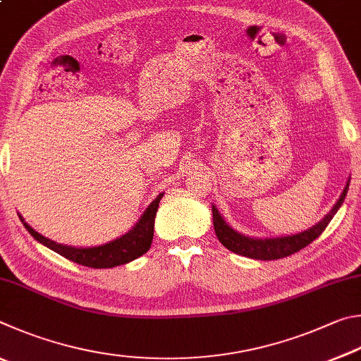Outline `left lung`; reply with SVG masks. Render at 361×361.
I'll list each match as a JSON object with an SVG mask.
<instances>
[{
  "label": "left lung",
  "mask_w": 361,
  "mask_h": 361,
  "mask_svg": "<svg viewBox=\"0 0 361 361\" xmlns=\"http://www.w3.org/2000/svg\"><path fill=\"white\" fill-rule=\"evenodd\" d=\"M350 177L347 180L343 193H341L336 204L331 207V211L320 220L319 224H315L311 228H307L296 235L288 236H276V238H252L245 236L243 233L233 230L231 226L225 222L222 214L217 211V207L212 204V220H214V230L219 241L222 243L226 249L235 252L238 255L254 258V260H277V258H283L300 252L305 249L306 245L311 244L315 238H319L324 230L331 222L334 214L339 211V207L343 206L344 200L347 197V190H349Z\"/></svg>",
  "instance_id": "obj_1"
}]
</instances>
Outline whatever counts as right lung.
I'll return each instance as SVG.
<instances>
[{"instance_id": "right-lung-1", "label": "right lung", "mask_w": 361, "mask_h": 361, "mask_svg": "<svg viewBox=\"0 0 361 361\" xmlns=\"http://www.w3.org/2000/svg\"><path fill=\"white\" fill-rule=\"evenodd\" d=\"M163 195L164 193H160L154 201H152L147 209L142 212V216L139 217L136 225L133 226L131 230H128V233H125V235L120 238L112 239L109 243L101 245H92V247H74V245L55 243L52 239L42 236L41 233L31 228V226L25 222L20 214H18V219L22 220L25 228L28 230L30 235L33 236L37 243L46 245V247L56 252L59 255L68 258V260L88 268H114L136 260L137 257L144 255L145 252L150 249L152 239H154L155 216Z\"/></svg>"}]
</instances>
